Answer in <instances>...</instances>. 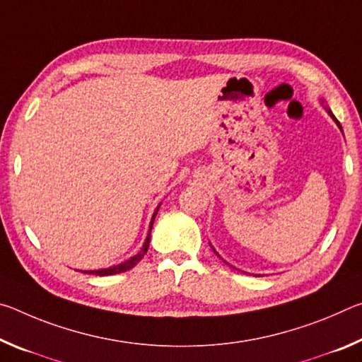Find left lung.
Masks as SVG:
<instances>
[{
  "mask_svg": "<svg viewBox=\"0 0 362 362\" xmlns=\"http://www.w3.org/2000/svg\"><path fill=\"white\" fill-rule=\"evenodd\" d=\"M321 105H324V100H322V99H321ZM324 108H326V112L329 113V116H330V118H332V119H334V122H335V124H337V126H339V129L341 131V126H340V122H339V121H337V118H335V116H334V113H332V112H330V108H329V107H324ZM341 132H343V131H341ZM209 244H211V243H209ZM211 247H212V244H211ZM212 250H214V254H216L217 257H220V255H218V252H217V250H216V249H214V247H212ZM220 259H222V257H220ZM222 260H223V259H222ZM223 262H225V260H223ZM225 263H226V262H225ZM226 265H230V263H226ZM230 267H231V265H230ZM233 268H235V267H233Z\"/></svg>",
  "mask_w": 362,
  "mask_h": 362,
  "instance_id": "8db88e82",
  "label": "left lung"
}]
</instances>
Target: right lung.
<instances>
[{
    "mask_svg": "<svg viewBox=\"0 0 362 362\" xmlns=\"http://www.w3.org/2000/svg\"><path fill=\"white\" fill-rule=\"evenodd\" d=\"M159 206H161V203L158 204L155 212H153L148 235H146L144 246L140 247V250H139V252H137L136 255H132L131 259H127L126 262L118 263V265H113V267H108V268H100V269H79V272H81V273H88V274H95V276H110V274L124 273V272H127V269H131V268L136 267L137 263L144 259V255L146 254V250H148V246H150V235H151V226H153V222H155V217H156V214H158V211H159Z\"/></svg>",
    "mask_w": 362,
    "mask_h": 362,
    "instance_id": "obj_1",
    "label": "right lung"
}]
</instances>
